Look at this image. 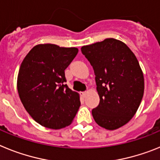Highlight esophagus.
<instances>
[{
    "label": "esophagus",
    "instance_id": "34e87169",
    "mask_svg": "<svg viewBox=\"0 0 160 160\" xmlns=\"http://www.w3.org/2000/svg\"><path fill=\"white\" fill-rule=\"evenodd\" d=\"M86 95H87V92H81V96L82 98H85L86 97Z\"/></svg>",
    "mask_w": 160,
    "mask_h": 160
}]
</instances>
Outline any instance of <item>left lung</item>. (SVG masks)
<instances>
[{
  "instance_id": "8db88e82",
  "label": "left lung",
  "mask_w": 160,
  "mask_h": 160,
  "mask_svg": "<svg viewBox=\"0 0 160 160\" xmlns=\"http://www.w3.org/2000/svg\"><path fill=\"white\" fill-rule=\"evenodd\" d=\"M81 51L94 69L100 102L92 110L97 124L115 130L128 123L140 105L143 73L135 55L114 38L85 46Z\"/></svg>"
}]
</instances>
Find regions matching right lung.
I'll return each instance as SVG.
<instances>
[{
	"label": "right lung",
	"mask_w": 160,
	"mask_h": 160,
	"mask_svg": "<svg viewBox=\"0 0 160 160\" xmlns=\"http://www.w3.org/2000/svg\"><path fill=\"white\" fill-rule=\"evenodd\" d=\"M78 52L74 47L41 44L31 49L20 66V99L29 115L45 128H66L78 111L79 94L65 83V70Z\"/></svg>",
	"instance_id": "1"
}]
</instances>
